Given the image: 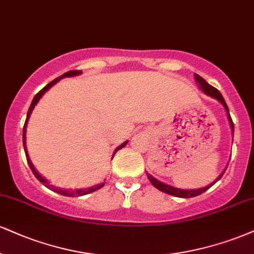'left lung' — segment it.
I'll return each mask as SVG.
<instances>
[{
	"mask_svg": "<svg viewBox=\"0 0 254 254\" xmlns=\"http://www.w3.org/2000/svg\"><path fill=\"white\" fill-rule=\"evenodd\" d=\"M194 78H195V81H196L197 86L200 87V90L202 91L204 94H207V96H209L212 98H214V99L218 100V102L221 104L222 106H224L226 115H227V119H228V122H230V127H231V130H232V136H234V124H233V122H232V118L230 116V110H228V106L225 102L224 97L221 96V93H220L215 87H213L212 85H209L208 82L204 80L202 77H200V75L196 74V73H194ZM225 170L221 174H220L218 177H216V180L214 182L210 183V185H208V186H206V187L198 188V189H181V188L173 187V186L167 185V183L158 181L157 179H155V177L150 175V174H148V179H149V181L151 182L152 186H155V187H156L158 190L163 191V193H167V194L173 195V196H177V197H194V196H197V195L204 193L207 189H209L213 185H214V183L218 182L219 180L222 177V175L225 174Z\"/></svg>",
	"mask_w": 254,
	"mask_h": 254,
	"instance_id": "obj_1",
	"label": "left lung"
}]
</instances>
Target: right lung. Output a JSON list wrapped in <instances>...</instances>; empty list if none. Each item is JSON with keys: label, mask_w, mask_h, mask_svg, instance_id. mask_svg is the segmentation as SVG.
I'll return each mask as SVG.
<instances>
[{"label": "right lung", "mask_w": 254, "mask_h": 254, "mask_svg": "<svg viewBox=\"0 0 254 254\" xmlns=\"http://www.w3.org/2000/svg\"><path fill=\"white\" fill-rule=\"evenodd\" d=\"M81 73H82L81 71H69V72H66L65 74H63V75H61V77H59V78L54 79L53 81H51V82H50V84L46 85V86H45L44 88H42V90L40 91L39 93H36V96L34 97V99H33L32 104H30L28 112H27V118H26V122H24V127H23V136H22V139H23V148H24V154H26L27 162H28L29 168H30V169H32V172H33V174H34V176L36 177V179L39 180L40 182L42 183V185H45L46 187H47L48 189H51V190L56 191V193H58V194L64 195V196H71V197H73V196H82V195H86V194L93 193V191H96V190H98V189L102 188L103 186L105 185V182H104V183H100V185L92 186V187H90V188H81V189H65V188L54 187V186L50 185V182H48V180H47V179H45L44 176L40 175V173L38 172V170L35 169V167L33 166L32 161H30L29 155H28V151H27V145H26V130H27V124H28V119H29V117H30V114H32V111H33V110H34L35 105H36V104H38L39 100L41 99V97L44 96V94H45L46 92H47V91L50 90V88H51L52 86H53V85H56L57 82L60 80V79H64V78H69V77H77V75H80ZM127 142H129V140H125L124 143H122L121 145H119V146H117V148H116L115 152H114V154H112V158H114V156H115L116 152H117L118 150H121L122 148H124V146L127 144Z\"/></svg>", "instance_id": "1"}]
</instances>
